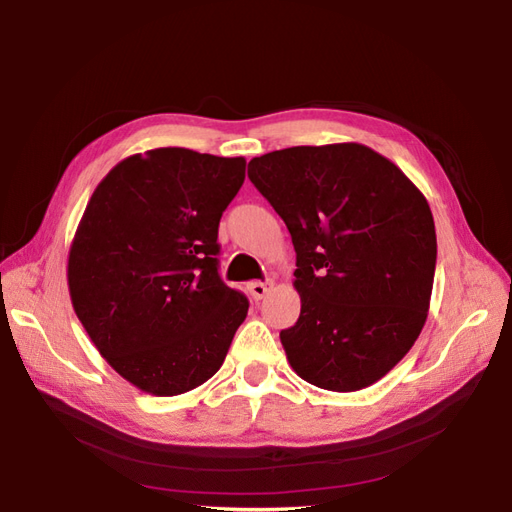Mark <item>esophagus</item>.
Masks as SVG:
<instances>
[{
  "label": "esophagus",
  "instance_id": "1",
  "mask_svg": "<svg viewBox=\"0 0 512 512\" xmlns=\"http://www.w3.org/2000/svg\"><path fill=\"white\" fill-rule=\"evenodd\" d=\"M271 288H273V282H250L247 284V290H250L254 301H260Z\"/></svg>",
  "mask_w": 512,
  "mask_h": 512
}]
</instances>
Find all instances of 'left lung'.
<instances>
[{"mask_svg":"<svg viewBox=\"0 0 512 512\" xmlns=\"http://www.w3.org/2000/svg\"><path fill=\"white\" fill-rule=\"evenodd\" d=\"M247 177L297 252L301 314L280 333L290 367L337 393L378 382L427 320L438 256L427 198L359 143L271 151Z\"/></svg>","mask_w":512,"mask_h":512,"instance_id":"8db88e82","label":"left lung"}]
</instances>
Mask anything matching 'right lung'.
I'll return each mask as SVG.
<instances>
[{
  "label": "right lung",
  "mask_w": 512,
  "mask_h": 512,
  "mask_svg": "<svg viewBox=\"0 0 512 512\" xmlns=\"http://www.w3.org/2000/svg\"><path fill=\"white\" fill-rule=\"evenodd\" d=\"M245 158L183 147L121 160L91 194L70 245L68 288L91 342L121 378L188 393L226 359L247 299L218 273V226Z\"/></svg>",
  "instance_id": "obj_1"
}]
</instances>
